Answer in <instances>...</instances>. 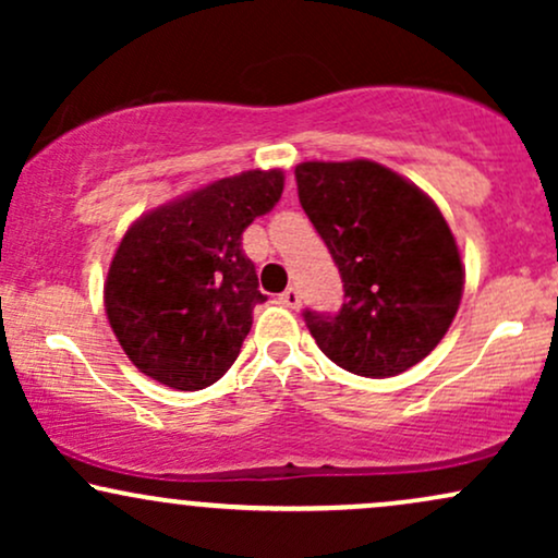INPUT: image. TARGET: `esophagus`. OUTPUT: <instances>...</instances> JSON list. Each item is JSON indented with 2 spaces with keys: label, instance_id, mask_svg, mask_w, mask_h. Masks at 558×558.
I'll return each mask as SVG.
<instances>
[{
  "label": "esophagus",
  "instance_id": "obj_1",
  "mask_svg": "<svg viewBox=\"0 0 558 558\" xmlns=\"http://www.w3.org/2000/svg\"><path fill=\"white\" fill-rule=\"evenodd\" d=\"M280 301H283V304L288 306V310H299L301 306V293H299V288H286L283 293H280Z\"/></svg>",
  "mask_w": 558,
  "mask_h": 558
}]
</instances>
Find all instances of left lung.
<instances>
[{
    "instance_id": "1",
    "label": "left lung",
    "mask_w": 558,
    "mask_h": 558,
    "mask_svg": "<svg viewBox=\"0 0 558 558\" xmlns=\"http://www.w3.org/2000/svg\"><path fill=\"white\" fill-rule=\"evenodd\" d=\"M296 185L343 280L338 315L304 312L319 351L362 377L407 373L440 343L462 301V254L446 217L369 159L301 162Z\"/></svg>"
}]
</instances>
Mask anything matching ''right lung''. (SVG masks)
<instances>
[{"label": "right lung", "mask_w": 558, "mask_h": 558, "mask_svg": "<svg viewBox=\"0 0 558 558\" xmlns=\"http://www.w3.org/2000/svg\"><path fill=\"white\" fill-rule=\"evenodd\" d=\"M283 181V170H246L125 230L107 272L105 310L141 373L175 390H202L228 373L254 306L267 299L241 235L278 204Z\"/></svg>", "instance_id": "add662e5"}]
</instances>
